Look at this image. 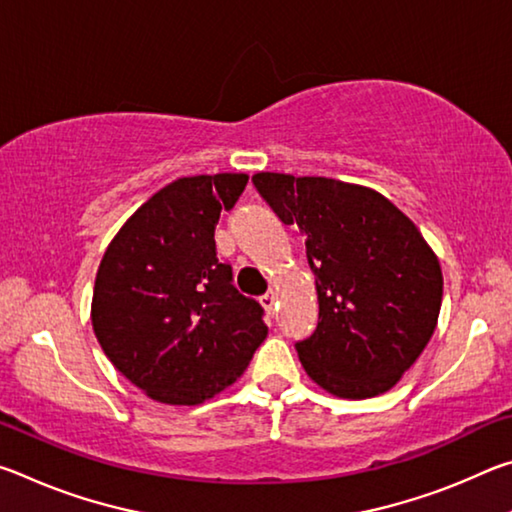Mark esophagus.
I'll return each mask as SVG.
<instances>
[{
    "mask_svg": "<svg viewBox=\"0 0 512 512\" xmlns=\"http://www.w3.org/2000/svg\"><path fill=\"white\" fill-rule=\"evenodd\" d=\"M259 302H262V307L266 311H271V314H273V309H275V293H264V296L259 298Z\"/></svg>",
    "mask_w": 512,
    "mask_h": 512,
    "instance_id": "esophagus-1",
    "label": "esophagus"
}]
</instances>
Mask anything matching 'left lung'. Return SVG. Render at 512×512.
I'll list each match as a JSON object with an SVG mask.
<instances>
[{
    "instance_id": "obj_1",
    "label": "left lung",
    "mask_w": 512,
    "mask_h": 512,
    "mask_svg": "<svg viewBox=\"0 0 512 512\" xmlns=\"http://www.w3.org/2000/svg\"><path fill=\"white\" fill-rule=\"evenodd\" d=\"M253 183L307 237L318 327L296 343L311 381L343 400L397 384L438 325L443 271L409 216L363 185L262 171Z\"/></svg>"
}]
</instances>
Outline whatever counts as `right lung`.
<instances>
[{"instance_id":"right-lung-1","label":"right lung","mask_w":512,"mask_h":512,"mask_svg":"<svg viewBox=\"0 0 512 512\" xmlns=\"http://www.w3.org/2000/svg\"><path fill=\"white\" fill-rule=\"evenodd\" d=\"M248 173L178 178L110 241L92 293L94 336L121 375L162 404L212 400L244 375L268 327L232 287L214 228Z\"/></svg>"}]
</instances>
